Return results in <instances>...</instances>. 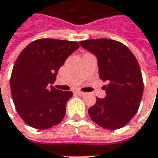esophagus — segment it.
<instances>
[{"label":"esophagus","mask_w":158,"mask_h":158,"mask_svg":"<svg viewBox=\"0 0 158 158\" xmlns=\"http://www.w3.org/2000/svg\"><path fill=\"white\" fill-rule=\"evenodd\" d=\"M76 93H77V95H79V96H83V95H85V93H82V92H81V91H77Z\"/></svg>","instance_id":"obj_1"}]
</instances>
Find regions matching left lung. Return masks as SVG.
Listing matches in <instances>:
<instances>
[{"mask_svg": "<svg viewBox=\"0 0 158 158\" xmlns=\"http://www.w3.org/2000/svg\"><path fill=\"white\" fill-rule=\"evenodd\" d=\"M81 46L95 55L106 97L97 98L88 109L97 125L108 130L124 127L136 114L143 94V80L136 58L122 43L108 39L80 41Z\"/></svg>", "mask_w": 158, "mask_h": 158, "instance_id": "8db88e82", "label": "left lung"}]
</instances>
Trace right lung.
I'll use <instances>...</instances> for the list:
<instances>
[{
	"mask_svg": "<svg viewBox=\"0 0 158 158\" xmlns=\"http://www.w3.org/2000/svg\"><path fill=\"white\" fill-rule=\"evenodd\" d=\"M74 41L40 39L18 55L11 72V97L18 114L27 125L45 130L64 118L72 92L53 87L65 60L79 48Z\"/></svg>",
	"mask_w": 158,
	"mask_h": 158,
	"instance_id": "add662e5",
	"label": "right lung"
}]
</instances>
